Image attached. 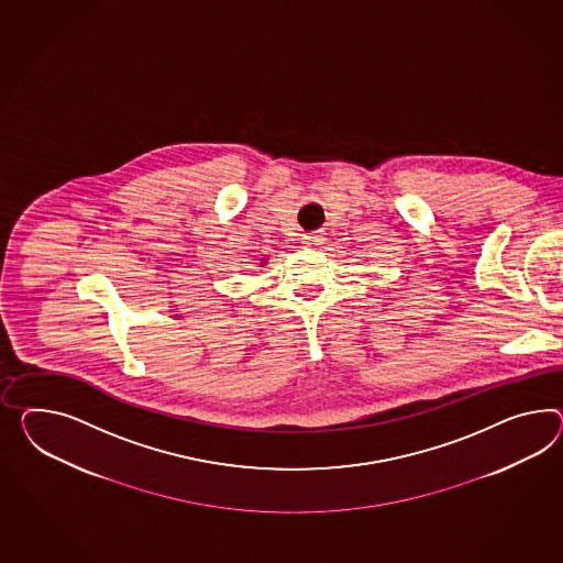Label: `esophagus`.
I'll list each match as a JSON object with an SVG mask.
<instances>
[{
  "label": "esophagus",
  "instance_id": "34e87169",
  "mask_svg": "<svg viewBox=\"0 0 563 563\" xmlns=\"http://www.w3.org/2000/svg\"><path fill=\"white\" fill-rule=\"evenodd\" d=\"M322 241H324L322 232H308V234H302V243L306 246L320 245Z\"/></svg>",
  "mask_w": 563,
  "mask_h": 563
}]
</instances>
